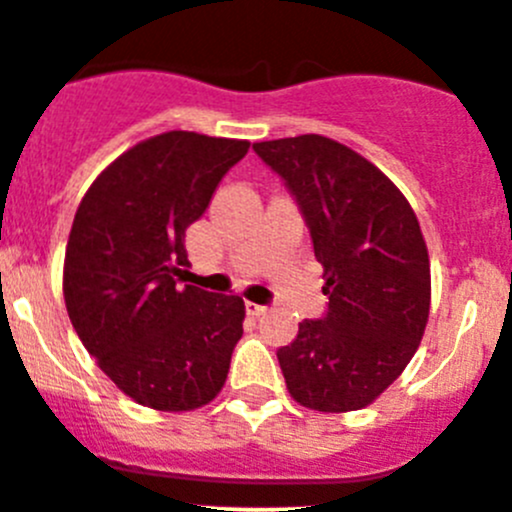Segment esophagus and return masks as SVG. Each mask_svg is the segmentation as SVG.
Listing matches in <instances>:
<instances>
[{"label": "esophagus", "instance_id": "obj_1", "mask_svg": "<svg viewBox=\"0 0 512 512\" xmlns=\"http://www.w3.org/2000/svg\"><path fill=\"white\" fill-rule=\"evenodd\" d=\"M246 310H249L251 315H266V305H258V303H246Z\"/></svg>", "mask_w": 512, "mask_h": 512}]
</instances>
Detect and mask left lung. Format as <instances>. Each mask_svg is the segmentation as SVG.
<instances>
[{
  "label": "left lung",
  "mask_w": 512,
  "mask_h": 512,
  "mask_svg": "<svg viewBox=\"0 0 512 512\" xmlns=\"http://www.w3.org/2000/svg\"><path fill=\"white\" fill-rule=\"evenodd\" d=\"M286 182L323 263L328 310L276 352L291 397L315 412L372 404L409 365L431 303L429 251L404 194L323 135L256 142Z\"/></svg>",
  "instance_id": "1"
}]
</instances>
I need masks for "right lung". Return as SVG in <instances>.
Returning a JSON list of instances; mask_svg holds the SVG:
<instances>
[{
  "label": "right lung",
  "mask_w": 512,
  "mask_h": 512,
  "mask_svg": "<svg viewBox=\"0 0 512 512\" xmlns=\"http://www.w3.org/2000/svg\"><path fill=\"white\" fill-rule=\"evenodd\" d=\"M251 142L170 130L110 162L78 204L63 298L83 347L120 392L192 412L221 392L244 335L239 295L179 286L184 231Z\"/></svg>",
  "instance_id": "1"
}]
</instances>
